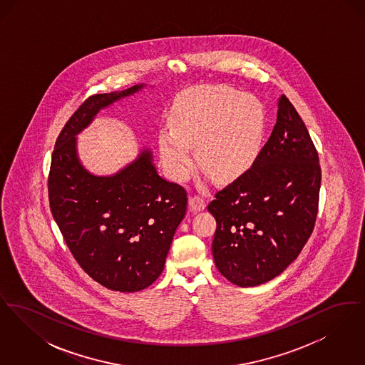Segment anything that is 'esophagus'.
Wrapping results in <instances>:
<instances>
[{"instance_id":"esophagus-1","label":"esophagus","mask_w":365,"mask_h":365,"mask_svg":"<svg viewBox=\"0 0 365 365\" xmlns=\"http://www.w3.org/2000/svg\"><path fill=\"white\" fill-rule=\"evenodd\" d=\"M189 205H190V208L192 210L198 212V210H202V209L207 207V201L202 197H200V195H191L190 198H189Z\"/></svg>"}]
</instances>
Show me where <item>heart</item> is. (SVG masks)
<instances>
[{"label":"heart","instance_id":"1","mask_svg":"<svg viewBox=\"0 0 365 365\" xmlns=\"http://www.w3.org/2000/svg\"><path fill=\"white\" fill-rule=\"evenodd\" d=\"M171 130L160 133L164 165L185 180L200 165L215 180L228 182L245 174L260 156L267 112L252 94L228 86L194 87L183 93L170 115Z\"/></svg>","mask_w":365,"mask_h":365}]
</instances>
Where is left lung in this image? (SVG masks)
<instances>
[{"label": "left lung", "mask_w": 365, "mask_h": 365, "mask_svg": "<svg viewBox=\"0 0 365 365\" xmlns=\"http://www.w3.org/2000/svg\"><path fill=\"white\" fill-rule=\"evenodd\" d=\"M278 119L256 163L215 194L212 255L231 283L250 287L280 275L312 234L322 182L311 135L283 94Z\"/></svg>", "instance_id": "left-lung-1"}]
</instances>
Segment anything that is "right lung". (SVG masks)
Masks as SVG:
<instances>
[{
	"instance_id": "obj_1",
	"label": "right lung",
	"mask_w": 365,
	"mask_h": 365,
	"mask_svg": "<svg viewBox=\"0 0 365 365\" xmlns=\"http://www.w3.org/2000/svg\"><path fill=\"white\" fill-rule=\"evenodd\" d=\"M142 87L90 96L56 140L48 179L53 217L72 256L88 277L122 293L146 289L163 272L187 192L157 174L149 149L118 174H90L75 137L103 108Z\"/></svg>"
}]
</instances>
